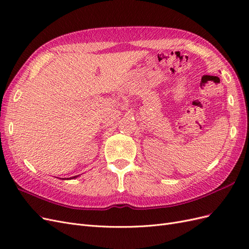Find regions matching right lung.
<instances>
[{"instance_id":"1","label":"right lung","mask_w":249,"mask_h":249,"mask_svg":"<svg viewBox=\"0 0 249 249\" xmlns=\"http://www.w3.org/2000/svg\"><path fill=\"white\" fill-rule=\"evenodd\" d=\"M79 176H74V177H72V178H70V179H72V178H78ZM62 179H66V178H62ZM69 179V178H67Z\"/></svg>"}]
</instances>
